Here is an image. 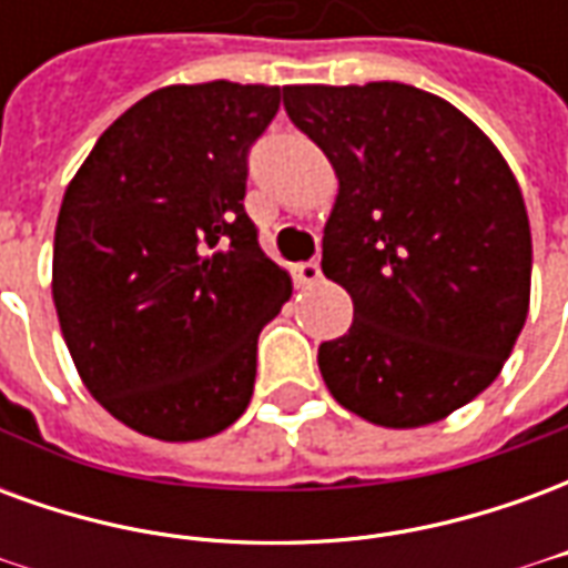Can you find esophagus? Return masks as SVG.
I'll return each mask as SVG.
<instances>
[{
  "label": "esophagus",
  "mask_w": 568,
  "mask_h": 568,
  "mask_svg": "<svg viewBox=\"0 0 568 568\" xmlns=\"http://www.w3.org/2000/svg\"><path fill=\"white\" fill-rule=\"evenodd\" d=\"M295 276H297V283H301V285H316L322 280L320 261H307V264L295 267Z\"/></svg>",
  "instance_id": "34e87169"
}]
</instances>
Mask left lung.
Masks as SVG:
<instances>
[{
    "label": "left lung",
    "instance_id": "8db88e82",
    "mask_svg": "<svg viewBox=\"0 0 568 568\" xmlns=\"http://www.w3.org/2000/svg\"><path fill=\"white\" fill-rule=\"evenodd\" d=\"M283 103L337 175L322 273L353 297V325L320 346L322 381L374 426L450 417L499 377L529 313L511 166L471 118L410 84H288Z\"/></svg>",
    "mask_w": 568,
    "mask_h": 568
}]
</instances>
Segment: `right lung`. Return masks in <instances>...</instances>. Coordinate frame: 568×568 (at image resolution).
I'll list each match as a JSON object with an SVG mask.
<instances>
[{
    "label": "right lung",
    "instance_id": "obj_1",
    "mask_svg": "<svg viewBox=\"0 0 568 568\" xmlns=\"http://www.w3.org/2000/svg\"><path fill=\"white\" fill-rule=\"evenodd\" d=\"M267 84H170L130 105L63 194L57 320L88 393L140 435L200 440L240 419L258 334L292 276L243 210Z\"/></svg>",
    "mask_w": 568,
    "mask_h": 568
}]
</instances>
